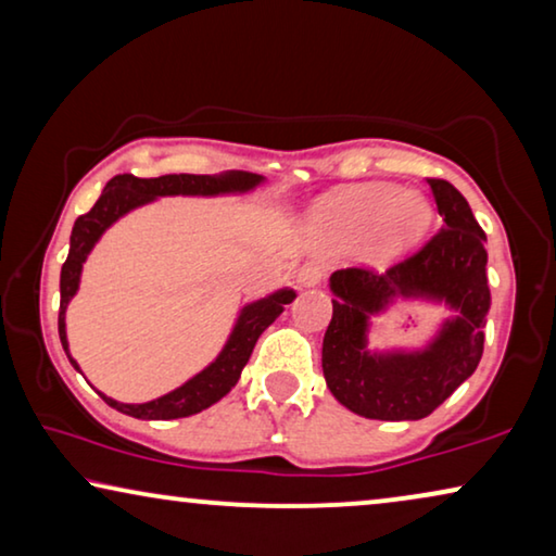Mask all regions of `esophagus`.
Segmentation results:
<instances>
[{
	"label": "esophagus",
	"instance_id": "1",
	"mask_svg": "<svg viewBox=\"0 0 556 556\" xmlns=\"http://www.w3.org/2000/svg\"><path fill=\"white\" fill-rule=\"evenodd\" d=\"M323 279L325 267H319V264H304V267L296 269V281H300L302 287H317Z\"/></svg>",
	"mask_w": 556,
	"mask_h": 556
}]
</instances>
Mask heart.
Masks as SVG:
<instances>
[{
    "label": "heart",
    "mask_w": 556,
    "mask_h": 556,
    "mask_svg": "<svg viewBox=\"0 0 556 556\" xmlns=\"http://www.w3.org/2000/svg\"><path fill=\"white\" fill-rule=\"evenodd\" d=\"M431 224V206L413 191L372 184L334 193L319 203L315 229L323 239L348 244L378 231L382 252L393 254L424 237Z\"/></svg>",
    "instance_id": "b5f03b06"
}]
</instances>
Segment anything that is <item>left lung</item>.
Here are the masks:
<instances>
[{
  "label": "left lung",
  "mask_w": 556,
  "mask_h": 556,
  "mask_svg": "<svg viewBox=\"0 0 556 556\" xmlns=\"http://www.w3.org/2000/svg\"><path fill=\"white\" fill-rule=\"evenodd\" d=\"M441 231L408 260L382 271L350 267L330 277L332 319L323 340V372L330 393L357 416L420 420L441 405L483 355V327L491 307L486 233L468 201L443 178L428 181ZM397 295L445 301L457 309L426 351L370 354L369 317Z\"/></svg>",
  "instance_id": "left-lung-1"
}]
</instances>
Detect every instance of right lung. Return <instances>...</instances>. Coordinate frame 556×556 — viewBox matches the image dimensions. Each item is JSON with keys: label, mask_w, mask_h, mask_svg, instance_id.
Masks as SVG:
<instances>
[{"label": "right lung", "mask_w": 556, "mask_h": 556, "mask_svg": "<svg viewBox=\"0 0 556 556\" xmlns=\"http://www.w3.org/2000/svg\"><path fill=\"white\" fill-rule=\"evenodd\" d=\"M264 181L262 176L247 174V170H231V174H218V176H193V174H168L159 178H136L132 174H121L108 181L105 191L100 193L88 214H83L73 226L70 233V254L60 271V317H58V330L62 348L67 353V332H65V312L67 304L73 300L77 287H80V271L83 264L88 260V254L96 247V241L103 237L108 226L118 222L121 216L128 211L151 203L159 197H218V193H244L252 191L254 186ZM294 289H279V292L264 296L247 304L241 309V315L233 325V330L226 340V345L218 357L208 367H203L199 375H193L189 382H184L181 388L170 390L168 395L155 397L148 403H118L113 397L100 393V397L111 405V408L125 413V416L140 418V420H174L186 418L193 413L206 410L208 405L229 393L241 378V370L252 357V350L260 340V334L275 323V319L285 312V304L294 300ZM70 357V353H67ZM70 363L75 365V370H80L73 357Z\"/></svg>", "instance_id": "add662e5"}]
</instances>
